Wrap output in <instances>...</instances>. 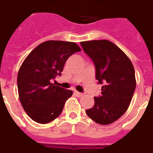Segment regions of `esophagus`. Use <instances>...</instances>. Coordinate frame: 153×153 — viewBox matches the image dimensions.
I'll list each match as a JSON object with an SVG mask.
<instances>
[{
	"mask_svg": "<svg viewBox=\"0 0 153 153\" xmlns=\"http://www.w3.org/2000/svg\"><path fill=\"white\" fill-rule=\"evenodd\" d=\"M74 94H75L77 97H82V96H83V94L80 93L79 91H74Z\"/></svg>",
	"mask_w": 153,
	"mask_h": 153,
	"instance_id": "34e87169",
	"label": "esophagus"
}]
</instances>
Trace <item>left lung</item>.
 I'll use <instances>...</instances> for the list:
<instances>
[{
    "label": "left lung",
    "mask_w": 153,
    "mask_h": 153,
    "mask_svg": "<svg viewBox=\"0 0 153 153\" xmlns=\"http://www.w3.org/2000/svg\"><path fill=\"white\" fill-rule=\"evenodd\" d=\"M95 67V78L102 86V95L86 109L87 116L100 125L120 118L129 106L136 89L135 71L128 56L106 39L80 43Z\"/></svg>",
    "instance_id": "obj_1"
}]
</instances>
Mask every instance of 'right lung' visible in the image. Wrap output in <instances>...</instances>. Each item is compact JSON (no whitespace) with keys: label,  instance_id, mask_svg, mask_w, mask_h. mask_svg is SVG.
Wrapping results in <instances>:
<instances>
[{"label":"right lung","instance_id":"add662e5","mask_svg":"<svg viewBox=\"0 0 153 153\" xmlns=\"http://www.w3.org/2000/svg\"><path fill=\"white\" fill-rule=\"evenodd\" d=\"M81 49L73 42L48 40L27 55L17 76L19 98L25 111L36 122L47 124L59 116L71 91L51 81L61 72L67 59Z\"/></svg>","mask_w":153,"mask_h":153}]
</instances>
